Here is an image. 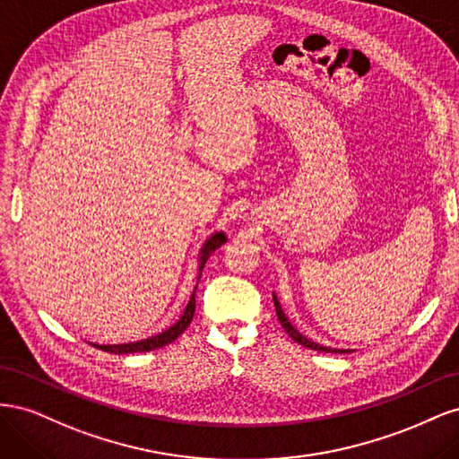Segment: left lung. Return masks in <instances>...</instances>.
<instances>
[{
  "label": "left lung",
  "instance_id": "left-lung-1",
  "mask_svg": "<svg viewBox=\"0 0 459 459\" xmlns=\"http://www.w3.org/2000/svg\"><path fill=\"white\" fill-rule=\"evenodd\" d=\"M273 304H275V314H277V319H280V324L283 325V329L289 333V337L293 339L295 342H299V344H302V346H307V349H310V351H317V352H339V354H344V352H349V351H337V349H329V346H322V344H316V342H312V341H308L307 337H302L300 333L290 325V322L289 319L285 317V314H283V310H281V307H280V300L275 299V295H273Z\"/></svg>",
  "mask_w": 459,
  "mask_h": 459
}]
</instances>
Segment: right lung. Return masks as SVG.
Segmentation results:
<instances>
[{
    "mask_svg": "<svg viewBox=\"0 0 459 459\" xmlns=\"http://www.w3.org/2000/svg\"><path fill=\"white\" fill-rule=\"evenodd\" d=\"M226 241L228 239H226L224 233H214L212 238L204 243L203 251H201L199 270L204 268L208 256H211L216 251V248L224 245ZM199 277H201V273H199ZM195 293H197V287L193 289V295L187 302V307H186L182 317H179L172 327L159 333V335L143 339V341H137V342H128V344H93V346H97V349H101L105 352H110V354H132V352H149V351H155V349H162L164 344H169V342L176 341L179 335H182V333L187 329V325L191 324L193 314H195Z\"/></svg>",
    "mask_w": 459,
    "mask_h": 459,
    "instance_id": "obj_1",
    "label": "right lung"
}]
</instances>
